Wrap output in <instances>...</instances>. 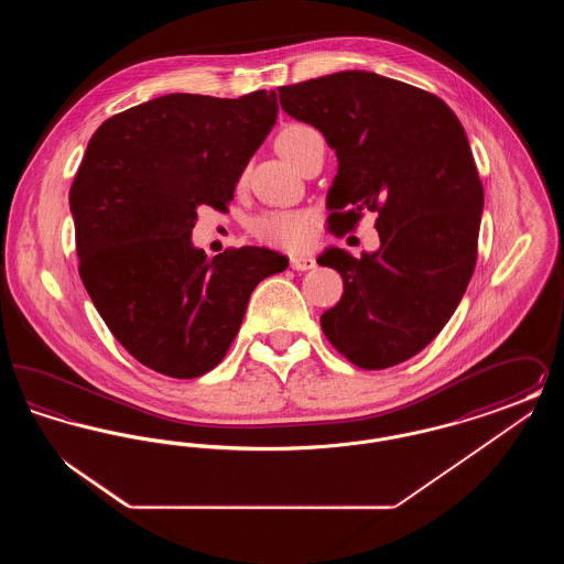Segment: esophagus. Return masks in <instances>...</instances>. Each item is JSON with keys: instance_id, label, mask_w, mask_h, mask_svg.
<instances>
[{"instance_id": "34e87169", "label": "esophagus", "mask_w": 564, "mask_h": 564, "mask_svg": "<svg viewBox=\"0 0 564 564\" xmlns=\"http://www.w3.org/2000/svg\"><path fill=\"white\" fill-rule=\"evenodd\" d=\"M315 258L313 256H292L290 258V267L294 270H311L315 269Z\"/></svg>"}]
</instances>
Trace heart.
<instances>
[{
  "mask_svg": "<svg viewBox=\"0 0 564 564\" xmlns=\"http://www.w3.org/2000/svg\"><path fill=\"white\" fill-rule=\"evenodd\" d=\"M313 134H317V131L311 127L292 124L281 131L276 139V148L288 161L297 164L306 148V141ZM311 226H313V217L306 212H269V214L258 215L249 224V230L256 239L272 247L300 249L311 239Z\"/></svg>",
  "mask_w": 564,
  "mask_h": 564,
  "instance_id": "b5f03b06",
  "label": "heart"
}]
</instances>
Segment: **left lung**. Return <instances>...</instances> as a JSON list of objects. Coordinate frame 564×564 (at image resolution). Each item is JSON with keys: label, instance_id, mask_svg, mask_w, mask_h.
I'll return each mask as SVG.
<instances>
[{"label": "left lung", "instance_id": "left-lung-1", "mask_svg": "<svg viewBox=\"0 0 564 564\" xmlns=\"http://www.w3.org/2000/svg\"><path fill=\"white\" fill-rule=\"evenodd\" d=\"M279 101L336 150L332 232L378 214V251L317 260L345 281L323 334L357 368L398 366L442 332L476 269L484 188L467 134L440 97L372 72L281 86Z\"/></svg>", "mask_w": 564, "mask_h": 564}]
</instances>
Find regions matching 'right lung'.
<instances>
[{
	"mask_svg": "<svg viewBox=\"0 0 564 564\" xmlns=\"http://www.w3.org/2000/svg\"><path fill=\"white\" fill-rule=\"evenodd\" d=\"M276 95L173 93L108 118L69 189L80 279L113 338L171 378L207 375L239 334L249 295L288 258L241 247L207 260L189 235L224 209L276 120Z\"/></svg>",
	"mask_w": 564,
	"mask_h": 564,
	"instance_id": "add662e5",
	"label": "right lung"
}]
</instances>
